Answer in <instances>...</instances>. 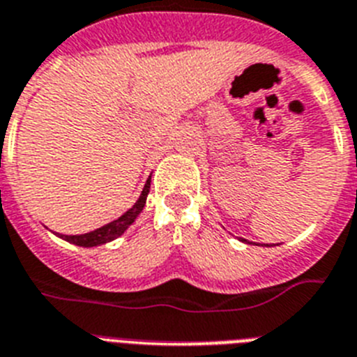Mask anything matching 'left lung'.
<instances>
[{"mask_svg":"<svg viewBox=\"0 0 357 357\" xmlns=\"http://www.w3.org/2000/svg\"><path fill=\"white\" fill-rule=\"evenodd\" d=\"M268 247H271V245H268Z\"/></svg>","mask_w":357,"mask_h":357,"instance_id":"left-lung-1","label":"left lung"}]
</instances>
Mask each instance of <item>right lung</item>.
Returning a JSON list of instances; mask_svg holds the SVG:
<instances>
[{"instance_id": "1", "label": "right lung", "mask_w": 357, "mask_h": 357, "mask_svg": "<svg viewBox=\"0 0 357 357\" xmlns=\"http://www.w3.org/2000/svg\"><path fill=\"white\" fill-rule=\"evenodd\" d=\"M149 190H151V178L146 179V183L145 187H143L139 199H137V202L134 203L132 208H128L121 218L110 221L109 225H103V227H100V229L92 230V232H89V234H79V236L59 234V238H63L65 241H68V243L77 245V247H98V245L109 243V241H112V239L119 238V236H121L123 232H125V230H127L134 221H136L137 215L142 214L143 206H145V202H146V196H149Z\"/></svg>"}]
</instances>
